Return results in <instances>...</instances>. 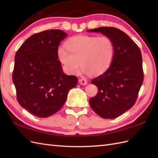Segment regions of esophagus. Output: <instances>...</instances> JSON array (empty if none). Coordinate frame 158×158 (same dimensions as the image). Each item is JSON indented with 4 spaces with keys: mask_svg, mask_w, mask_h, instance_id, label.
I'll list each match as a JSON object with an SVG mask.
<instances>
[{
    "mask_svg": "<svg viewBox=\"0 0 158 158\" xmlns=\"http://www.w3.org/2000/svg\"><path fill=\"white\" fill-rule=\"evenodd\" d=\"M79 84L81 85H85L88 84V82H87L86 80L84 79H80L79 80Z\"/></svg>",
    "mask_w": 158,
    "mask_h": 158,
    "instance_id": "esophagus-1",
    "label": "esophagus"
}]
</instances>
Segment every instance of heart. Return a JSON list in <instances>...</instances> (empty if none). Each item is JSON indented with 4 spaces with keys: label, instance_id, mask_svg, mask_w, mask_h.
Segmentation results:
<instances>
[{
    "label": "heart",
    "instance_id": "b5f03b06",
    "mask_svg": "<svg viewBox=\"0 0 158 158\" xmlns=\"http://www.w3.org/2000/svg\"><path fill=\"white\" fill-rule=\"evenodd\" d=\"M57 53L69 73H77L81 64L84 73L99 75L111 65L115 48L108 36L81 35L70 39L66 47L60 46Z\"/></svg>",
    "mask_w": 158,
    "mask_h": 158
}]
</instances>
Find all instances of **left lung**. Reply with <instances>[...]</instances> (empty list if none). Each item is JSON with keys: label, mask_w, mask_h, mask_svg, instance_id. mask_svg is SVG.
<instances>
[{"label": "left lung", "mask_w": 158, "mask_h": 158, "mask_svg": "<svg viewBox=\"0 0 158 158\" xmlns=\"http://www.w3.org/2000/svg\"><path fill=\"white\" fill-rule=\"evenodd\" d=\"M88 32L108 36L115 48L111 65L91 81L98 92L89 99V105L102 118H116L132 108L138 97L144 77L141 52L130 36L119 29L99 27Z\"/></svg>", "instance_id": "obj_1"}]
</instances>
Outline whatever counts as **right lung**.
<instances>
[{"label":"right lung","instance_id":"add662e5","mask_svg":"<svg viewBox=\"0 0 158 158\" xmlns=\"http://www.w3.org/2000/svg\"><path fill=\"white\" fill-rule=\"evenodd\" d=\"M66 36L58 29L36 33L26 40L15 54L13 81L17 100L36 117H48L58 112L69 90L77 84V77L64 73L57 53Z\"/></svg>","mask_w":158,"mask_h":158}]
</instances>
